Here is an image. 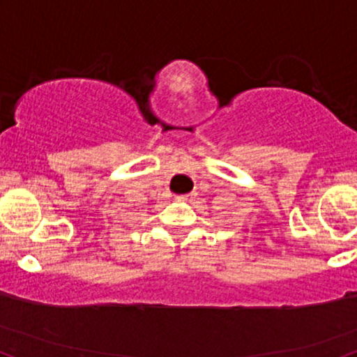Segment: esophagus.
Listing matches in <instances>:
<instances>
[{
    "label": "esophagus",
    "instance_id": "34e87169",
    "mask_svg": "<svg viewBox=\"0 0 357 357\" xmlns=\"http://www.w3.org/2000/svg\"><path fill=\"white\" fill-rule=\"evenodd\" d=\"M178 202H192L193 199V193H180V195L175 197Z\"/></svg>",
    "mask_w": 357,
    "mask_h": 357
}]
</instances>
